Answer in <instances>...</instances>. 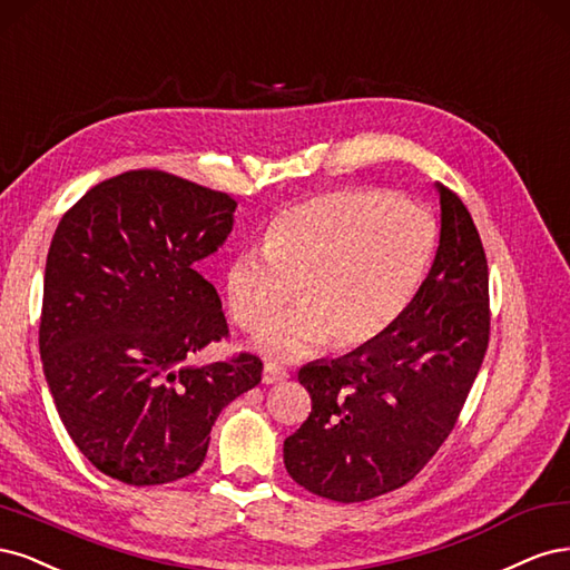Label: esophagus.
Here are the masks:
<instances>
[{"label": "esophagus", "mask_w": 570, "mask_h": 570, "mask_svg": "<svg viewBox=\"0 0 570 570\" xmlns=\"http://www.w3.org/2000/svg\"><path fill=\"white\" fill-rule=\"evenodd\" d=\"M288 379V372L284 370V366L274 364V362H267L265 370H263V383H279V381H286Z\"/></svg>", "instance_id": "1"}]
</instances>
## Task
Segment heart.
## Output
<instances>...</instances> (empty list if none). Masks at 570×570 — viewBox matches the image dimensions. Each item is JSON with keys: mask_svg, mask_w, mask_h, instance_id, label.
I'll use <instances>...</instances> for the list:
<instances>
[{"mask_svg": "<svg viewBox=\"0 0 570 570\" xmlns=\"http://www.w3.org/2000/svg\"><path fill=\"white\" fill-rule=\"evenodd\" d=\"M435 248L433 217L383 189H336L282 210L265 250H244L225 274L234 322L258 334L296 298L303 305L261 338L279 360L379 338L412 303Z\"/></svg>", "mask_w": 570, "mask_h": 570, "instance_id": "b5f03b06", "label": "heart"}]
</instances>
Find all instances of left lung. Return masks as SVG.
Listing matches in <instances>:
<instances>
[{"label":"left lung","instance_id":"obj_1","mask_svg":"<svg viewBox=\"0 0 570 570\" xmlns=\"http://www.w3.org/2000/svg\"><path fill=\"white\" fill-rule=\"evenodd\" d=\"M440 194V246L429 277L379 338L298 372L312 412L284 440L293 481L334 502L410 483L456 424L490 338L488 261L454 191Z\"/></svg>","mask_w":570,"mask_h":570}]
</instances>
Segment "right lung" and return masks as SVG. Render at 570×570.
<instances>
[{
  "instance_id": "1",
  "label": "right lung",
  "mask_w": 570,
  "mask_h": 570,
  "mask_svg": "<svg viewBox=\"0 0 570 570\" xmlns=\"http://www.w3.org/2000/svg\"><path fill=\"white\" fill-rule=\"evenodd\" d=\"M236 200L163 170L91 187L53 232L40 317L47 385L72 443L127 485L204 464L210 429L255 389L250 353L191 366L229 328L198 272L234 225Z\"/></svg>"
}]
</instances>
